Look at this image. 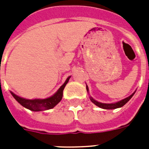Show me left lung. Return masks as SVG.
I'll return each instance as SVG.
<instances>
[{
    "instance_id": "left-lung-1",
    "label": "left lung",
    "mask_w": 149,
    "mask_h": 149,
    "mask_svg": "<svg viewBox=\"0 0 149 149\" xmlns=\"http://www.w3.org/2000/svg\"><path fill=\"white\" fill-rule=\"evenodd\" d=\"M86 91L87 92H89V88L87 85H86ZM134 93H135V91H134V93H132V95H130L129 97H127L125 98V99L121 100L120 101L116 102V103H111V104H105V103H100V102L97 101L96 100L93 99L91 96H90V100H91L92 103L97 105V107H100L102 109H105V110H113V109H116V108H120L121 107H123L125 104H126L127 102L129 101L130 99L134 96Z\"/></svg>"
}]
</instances>
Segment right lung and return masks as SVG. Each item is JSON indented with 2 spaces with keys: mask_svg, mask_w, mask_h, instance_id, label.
I'll list each match as a JSON object with an SVG mask.
<instances>
[{
  "mask_svg": "<svg viewBox=\"0 0 149 149\" xmlns=\"http://www.w3.org/2000/svg\"><path fill=\"white\" fill-rule=\"evenodd\" d=\"M70 77H68L65 83L59 87V89L54 93L53 95L49 97L45 98V99H26V98L21 97L19 96L16 95L11 91H10V93L22 106L29 109L30 111H42L49 110V109L53 108L54 107L56 106L61 101V100L63 98V90L65 88V85L69 82Z\"/></svg>",
  "mask_w": 149,
  "mask_h": 149,
  "instance_id": "add662e5",
  "label": "right lung"
}]
</instances>
